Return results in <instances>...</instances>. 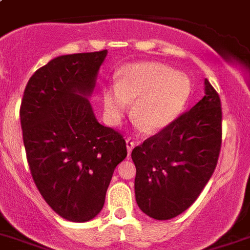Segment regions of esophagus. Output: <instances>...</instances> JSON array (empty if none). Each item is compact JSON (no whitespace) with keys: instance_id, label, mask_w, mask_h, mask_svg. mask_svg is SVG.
Here are the masks:
<instances>
[{"instance_id":"1","label":"esophagus","mask_w":250,"mask_h":250,"mask_svg":"<svg viewBox=\"0 0 250 250\" xmlns=\"http://www.w3.org/2000/svg\"><path fill=\"white\" fill-rule=\"evenodd\" d=\"M134 146H135V143L134 141H131L130 140V139H127L126 140V148H127V153H131V151H132V148H134Z\"/></svg>"}]
</instances>
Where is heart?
I'll list each match as a JSON object with an SVG mask.
<instances>
[{
    "label": "heart",
    "mask_w": 250,
    "mask_h": 250,
    "mask_svg": "<svg viewBox=\"0 0 250 250\" xmlns=\"http://www.w3.org/2000/svg\"><path fill=\"white\" fill-rule=\"evenodd\" d=\"M191 94V82L183 73L157 62L124 67L119 82L103 91L107 120L116 125L134 103L132 118L146 132L164 130L177 119Z\"/></svg>",
    "instance_id": "obj_1"
}]
</instances>
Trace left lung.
Instances as JSON below:
<instances>
[{"label":"left lung","instance_id":"8db88e82","mask_svg":"<svg viewBox=\"0 0 250 250\" xmlns=\"http://www.w3.org/2000/svg\"><path fill=\"white\" fill-rule=\"evenodd\" d=\"M221 144V100L205 79L200 102L132 150L139 208L157 221L185 212L213 173Z\"/></svg>","mask_w":250,"mask_h":250}]
</instances>
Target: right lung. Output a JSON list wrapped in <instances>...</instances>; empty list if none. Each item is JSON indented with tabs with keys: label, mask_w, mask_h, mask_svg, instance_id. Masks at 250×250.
<instances>
[{
	"label": "right lung",
	"mask_w": 250,
	"mask_h": 250,
	"mask_svg": "<svg viewBox=\"0 0 250 250\" xmlns=\"http://www.w3.org/2000/svg\"><path fill=\"white\" fill-rule=\"evenodd\" d=\"M107 50L61 56L37 70L21 104L32 177L62 218L97 217L115 167L127 155L119 132L95 118L90 97Z\"/></svg>",
	"instance_id": "right-lung-1"
}]
</instances>
